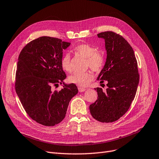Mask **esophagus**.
Returning <instances> with one entry per match:
<instances>
[{"label": "esophagus", "instance_id": "1", "mask_svg": "<svg viewBox=\"0 0 159 159\" xmlns=\"http://www.w3.org/2000/svg\"><path fill=\"white\" fill-rule=\"evenodd\" d=\"M87 89H85V88H83V87H78V90H79V92H80V93H82V92H84V91H85Z\"/></svg>", "mask_w": 159, "mask_h": 159}]
</instances>
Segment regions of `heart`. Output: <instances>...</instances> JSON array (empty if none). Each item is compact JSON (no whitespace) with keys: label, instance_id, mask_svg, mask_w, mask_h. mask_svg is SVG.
Returning <instances> with one entry per match:
<instances>
[{"label":"heart","instance_id":"1","mask_svg":"<svg viewBox=\"0 0 159 159\" xmlns=\"http://www.w3.org/2000/svg\"><path fill=\"white\" fill-rule=\"evenodd\" d=\"M73 50L75 53L87 59V66L94 71H99L103 66L104 57L100 52L96 51L95 47L89 44H81L75 46ZM62 69L66 72H71L70 56L69 53H65L60 61ZM93 79V75L90 72H75L69 77L71 84L80 87H86Z\"/></svg>","mask_w":159,"mask_h":159}]
</instances>
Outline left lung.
<instances>
[{
  "label": "left lung",
  "instance_id": "left-lung-1",
  "mask_svg": "<svg viewBox=\"0 0 159 159\" xmlns=\"http://www.w3.org/2000/svg\"><path fill=\"white\" fill-rule=\"evenodd\" d=\"M105 41L107 58L97 80L107 81V89H94L98 100L89 106L90 114L101 122H113L122 116L134 100L139 83L137 61L128 42L112 32L98 34Z\"/></svg>",
  "mask_w": 159,
  "mask_h": 159
}]
</instances>
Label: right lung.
Instances as JSON below:
<instances>
[{
  "instance_id": "obj_1",
  "label": "right lung",
  "mask_w": 159,
  "mask_h": 159,
  "mask_svg": "<svg viewBox=\"0 0 159 159\" xmlns=\"http://www.w3.org/2000/svg\"><path fill=\"white\" fill-rule=\"evenodd\" d=\"M70 43L47 36L27 44L20 52L16 71V90L28 116L45 126H54L65 117L68 106L78 89L65 84V72L60 64L63 50ZM64 84L59 92L51 87Z\"/></svg>"
}]
</instances>
